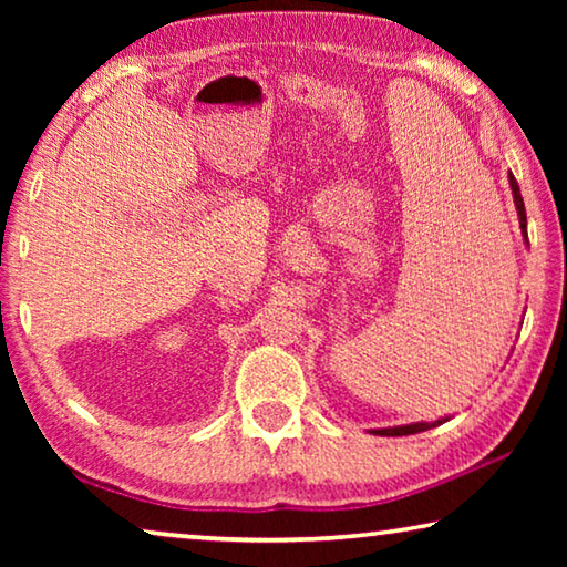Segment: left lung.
I'll list each match as a JSON object with an SVG mask.
<instances>
[{"label": "left lung", "instance_id": "left-lung-1", "mask_svg": "<svg viewBox=\"0 0 567 567\" xmlns=\"http://www.w3.org/2000/svg\"><path fill=\"white\" fill-rule=\"evenodd\" d=\"M511 179V189H513V203L517 209V219H520V229H523V237L527 239V217H525V205H523V195H520V187H517V182L513 177V172L507 175ZM447 420V417H445ZM445 420H435V422H412V425H398V427H380V430H372V435H385V437H400V435H415V433H425L430 427H437L443 425Z\"/></svg>", "mask_w": 567, "mask_h": 567}]
</instances>
